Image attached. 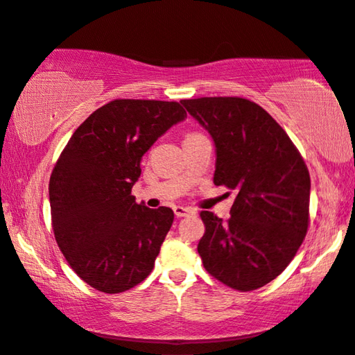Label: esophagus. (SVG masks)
Listing matches in <instances>:
<instances>
[{
  "instance_id": "esophagus-1",
  "label": "esophagus",
  "mask_w": 355,
  "mask_h": 355,
  "mask_svg": "<svg viewBox=\"0 0 355 355\" xmlns=\"http://www.w3.org/2000/svg\"><path fill=\"white\" fill-rule=\"evenodd\" d=\"M173 212L177 217H185L188 214H191V209H188V207H183V206H173Z\"/></svg>"
}]
</instances>
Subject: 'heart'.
<instances>
[{"mask_svg":"<svg viewBox=\"0 0 355 355\" xmlns=\"http://www.w3.org/2000/svg\"><path fill=\"white\" fill-rule=\"evenodd\" d=\"M191 135H195V133H191Z\"/></svg>","mask_w":355,"mask_h":355,"instance_id":"b5f03b06","label":"heart"}]
</instances>
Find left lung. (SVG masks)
<instances>
[{
    "label": "left lung",
    "instance_id": "8db88e82",
    "mask_svg": "<svg viewBox=\"0 0 355 355\" xmlns=\"http://www.w3.org/2000/svg\"><path fill=\"white\" fill-rule=\"evenodd\" d=\"M216 144L214 183L237 193L230 217L201 211L205 269L240 292L266 286L295 257L310 224V173L299 149L248 98H185Z\"/></svg>",
    "mask_w": 355,
    "mask_h": 355
}]
</instances>
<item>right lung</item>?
Returning a JSON list of instances; mask_svg holds the SVG:
<instances>
[{"label":"right lung","mask_w":355,"mask_h":355,"mask_svg":"<svg viewBox=\"0 0 355 355\" xmlns=\"http://www.w3.org/2000/svg\"><path fill=\"white\" fill-rule=\"evenodd\" d=\"M185 116L180 102L115 98L79 125L56 160L49 185L55 240L94 289L125 292L153 271L173 211L138 205L131 188L143 155Z\"/></svg>","instance_id":"obj_1"}]
</instances>
